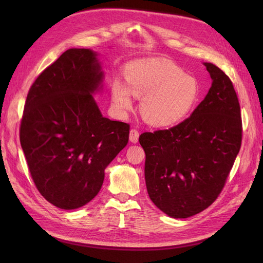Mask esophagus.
Instances as JSON below:
<instances>
[{
  "instance_id": "34e87169",
  "label": "esophagus",
  "mask_w": 263,
  "mask_h": 263,
  "mask_svg": "<svg viewBox=\"0 0 263 263\" xmlns=\"http://www.w3.org/2000/svg\"><path fill=\"white\" fill-rule=\"evenodd\" d=\"M138 138H139V132L137 129H130L129 132V140L134 144H137L138 142Z\"/></svg>"
}]
</instances>
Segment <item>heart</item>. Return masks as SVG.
I'll return each instance as SVG.
<instances>
[{
	"label": "heart",
	"mask_w": 263,
	"mask_h": 263,
	"mask_svg": "<svg viewBox=\"0 0 263 263\" xmlns=\"http://www.w3.org/2000/svg\"><path fill=\"white\" fill-rule=\"evenodd\" d=\"M126 82L114 79L112 98L121 113L134 105V95L142 98L141 112L155 126L177 125L192 113L200 99L197 80L164 59L139 60L125 68Z\"/></svg>",
	"instance_id": "1"
}]
</instances>
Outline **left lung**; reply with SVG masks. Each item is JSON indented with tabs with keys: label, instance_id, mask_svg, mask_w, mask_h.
Listing matches in <instances>:
<instances>
[{
	"label": "left lung",
	"instance_id": "1",
	"mask_svg": "<svg viewBox=\"0 0 263 263\" xmlns=\"http://www.w3.org/2000/svg\"><path fill=\"white\" fill-rule=\"evenodd\" d=\"M204 66L213 82L192 115L139 137L150 200L173 218L193 216L216 200L241 146L240 105L233 82L213 63Z\"/></svg>",
	"mask_w": 263,
	"mask_h": 263
}]
</instances>
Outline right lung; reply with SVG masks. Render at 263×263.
<instances>
[{
  "instance_id": "1",
  "label": "right lung",
  "mask_w": 263,
  "mask_h": 263,
  "mask_svg": "<svg viewBox=\"0 0 263 263\" xmlns=\"http://www.w3.org/2000/svg\"><path fill=\"white\" fill-rule=\"evenodd\" d=\"M104 72L98 53L71 48L30 86L20 139L30 176L47 201L74 210L92 201L104 171L129 137V125L101 114L92 95Z\"/></svg>"
}]
</instances>
